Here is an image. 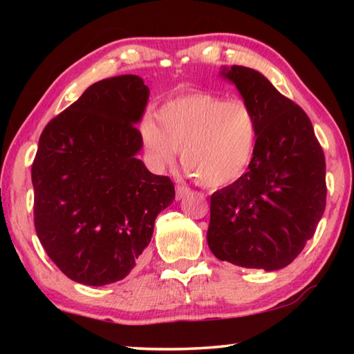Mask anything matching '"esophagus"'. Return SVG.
I'll list each match as a JSON object with an SVG mask.
<instances>
[{
	"mask_svg": "<svg viewBox=\"0 0 354 354\" xmlns=\"http://www.w3.org/2000/svg\"><path fill=\"white\" fill-rule=\"evenodd\" d=\"M190 194V189L185 187V185H176V200H183L184 196Z\"/></svg>",
	"mask_w": 354,
	"mask_h": 354,
	"instance_id": "1",
	"label": "esophagus"
}]
</instances>
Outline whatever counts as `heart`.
<instances>
[{
	"mask_svg": "<svg viewBox=\"0 0 354 354\" xmlns=\"http://www.w3.org/2000/svg\"><path fill=\"white\" fill-rule=\"evenodd\" d=\"M257 120L241 100L194 92L167 101L140 123L148 164L162 171L175 164L178 149L185 169L205 187L237 181L254 158Z\"/></svg>",
	"mask_w": 354,
	"mask_h": 354,
	"instance_id": "1",
	"label": "heart"
}]
</instances>
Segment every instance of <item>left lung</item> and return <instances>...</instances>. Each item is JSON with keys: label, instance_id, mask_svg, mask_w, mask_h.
Segmentation results:
<instances>
[{"label": "left lung", "instance_id": "obj_1", "mask_svg": "<svg viewBox=\"0 0 354 354\" xmlns=\"http://www.w3.org/2000/svg\"><path fill=\"white\" fill-rule=\"evenodd\" d=\"M257 120L248 170L211 196L207 245L214 256L245 268L273 272L301 253L326 205L325 156L301 107L259 71L223 67Z\"/></svg>", "mask_w": 354, "mask_h": 354}]
</instances>
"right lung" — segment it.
I'll return each instance as SVG.
<instances>
[{"label":"right lung","mask_w":354,"mask_h":354,"mask_svg":"<svg viewBox=\"0 0 354 354\" xmlns=\"http://www.w3.org/2000/svg\"><path fill=\"white\" fill-rule=\"evenodd\" d=\"M149 88L136 75L92 84L46 124L31 176L41 247L70 279L106 286L128 277L151 242L175 185L137 154Z\"/></svg>","instance_id":"add662e5"}]
</instances>
